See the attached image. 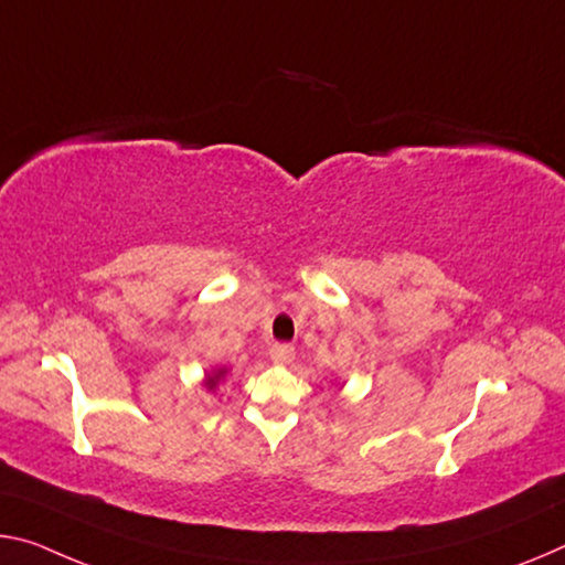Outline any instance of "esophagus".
Instances as JSON below:
<instances>
[{"label": "esophagus", "instance_id": "obj_1", "mask_svg": "<svg viewBox=\"0 0 565 565\" xmlns=\"http://www.w3.org/2000/svg\"><path fill=\"white\" fill-rule=\"evenodd\" d=\"M294 354L297 352H294L291 344H274L268 349V356H271L276 364H289L294 360Z\"/></svg>", "mask_w": 565, "mask_h": 565}]
</instances>
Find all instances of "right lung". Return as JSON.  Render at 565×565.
<instances>
[{
	"mask_svg": "<svg viewBox=\"0 0 565 565\" xmlns=\"http://www.w3.org/2000/svg\"><path fill=\"white\" fill-rule=\"evenodd\" d=\"M223 374H226V366H221V370H216V372H213V374H209V377H205V387H209V390H216V384L221 382V377H223Z\"/></svg>",
	"mask_w": 565,
	"mask_h": 565,
	"instance_id": "1",
	"label": "right lung"
}]
</instances>
